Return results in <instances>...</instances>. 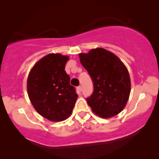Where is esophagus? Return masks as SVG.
Returning <instances> with one entry per match:
<instances>
[{
	"label": "esophagus",
	"mask_w": 159,
	"mask_h": 159,
	"mask_svg": "<svg viewBox=\"0 0 159 159\" xmlns=\"http://www.w3.org/2000/svg\"><path fill=\"white\" fill-rule=\"evenodd\" d=\"M76 91H77V93H78V94H80L81 91H82V88H81V86H79V87H77V88H76Z\"/></svg>",
	"instance_id": "34e87169"
}]
</instances>
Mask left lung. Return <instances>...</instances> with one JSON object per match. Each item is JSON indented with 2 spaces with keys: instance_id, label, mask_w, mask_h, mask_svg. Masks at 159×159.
<instances>
[{
  "instance_id": "obj_1",
  "label": "left lung",
  "mask_w": 159,
  "mask_h": 159,
  "mask_svg": "<svg viewBox=\"0 0 159 159\" xmlns=\"http://www.w3.org/2000/svg\"><path fill=\"white\" fill-rule=\"evenodd\" d=\"M79 57L93 82L94 92L87 99L92 111L103 119L120 113L127 105L131 87L127 67L116 55L102 48L80 53Z\"/></svg>"
}]
</instances>
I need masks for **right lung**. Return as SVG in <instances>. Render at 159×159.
Returning a JSON list of instances; mask_svg holds the SVG:
<instances>
[{
  "mask_svg": "<svg viewBox=\"0 0 159 159\" xmlns=\"http://www.w3.org/2000/svg\"><path fill=\"white\" fill-rule=\"evenodd\" d=\"M68 60L69 57L60 53L48 54L34 64L28 76V95L32 106L50 121L67 119L78 98L64 70Z\"/></svg>",
  "mask_w": 159,
  "mask_h": 159,
  "instance_id": "obj_1",
  "label": "right lung"
}]
</instances>
